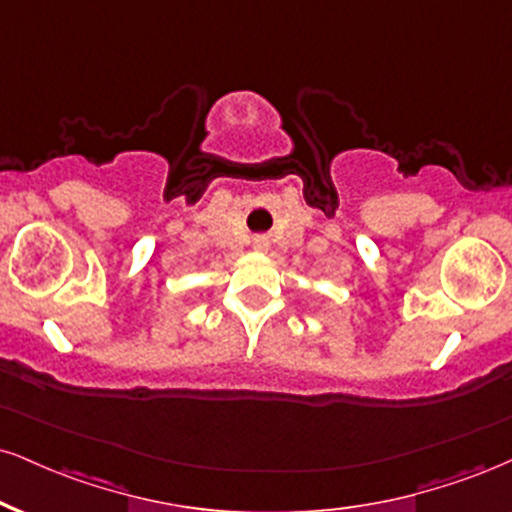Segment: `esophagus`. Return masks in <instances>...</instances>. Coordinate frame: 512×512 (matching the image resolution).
<instances>
[{
  "mask_svg": "<svg viewBox=\"0 0 512 512\" xmlns=\"http://www.w3.org/2000/svg\"><path fill=\"white\" fill-rule=\"evenodd\" d=\"M252 243H255L257 250H267L269 248V238L267 236H255V240H252Z\"/></svg>",
  "mask_w": 512,
  "mask_h": 512,
  "instance_id": "obj_1",
  "label": "esophagus"
}]
</instances>
